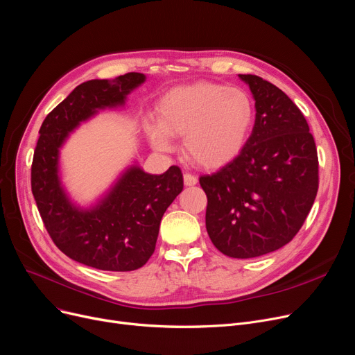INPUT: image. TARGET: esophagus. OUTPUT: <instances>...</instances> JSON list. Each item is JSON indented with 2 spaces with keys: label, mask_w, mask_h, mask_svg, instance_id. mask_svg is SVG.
<instances>
[{
  "label": "esophagus",
  "mask_w": 355,
  "mask_h": 355,
  "mask_svg": "<svg viewBox=\"0 0 355 355\" xmlns=\"http://www.w3.org/2000/svg\"><path fill=\"white\" fill-rule=\"evenodd\" d=\"M197 184V177L193 174H184V186L191 187Z\"/></svg>",
  "instance_id": "1"
}]
</instances>
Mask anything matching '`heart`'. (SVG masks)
Wrapping results in <instances>:
<instances>
[{"mask_svg": "<svg viewBox=\"0 0 355 355\" xmlns=\"http://www.w3.org/2000/svg\"><path fill=\"white\" fill-rule=\"evenodd\" d=\"M157 120L145 121L150 145L162 152L173 149L171 137H182L187 158L205 168L232 162L248 142L255 104L242 88L196 83L166 91L157 105Z\"/></svg>", "mask_w": 355, "mask_h": 355, "instance_id": "heart-1", "label": "heart"}]
</instances>
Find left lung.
<instances>
[{
	"instance_id": "obj_1",
	"label": "left lung",
	"mask_w": 355,
	"mask_h": 355,
	"mask_svg": "<svg viewBox=\"0 0 355 355\" xmlns=\"http://www.w3.org/2000/svg\"><path fill=\"white\" fill-rule=\"evenodd\" d=\"M255 100L243 150L218 173L200 177L207 196L206 229L232 258L280 250L299 232L318 193V153L297 105L257 75H238Z\"/></svg>"
}]
</instances>
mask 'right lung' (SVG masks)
Here are the masks:
<instances>
[{
    "mask_svg": "<svg viewBox=\"0 0 355 355\" xmlns=\"http://www.w3.org/2000/svg\"><path fill=\"white\" fill-rule=\"evenodd\" d=\"M146 76L129 72L114 80H91L76 87L46 116L32 164V191L42 220L58 248L71 259L104 271H133L155 251L161 219L182 191L175 165L148 174L129 165L96 203L76 205L59 174L60 148L69 135L101 110L123 109Z\"/></svg>",
    "mask_w": 355,
    "mask_h": 355,
    "instance_id": "1",
    "label": "right lung"
}]
</instances>
